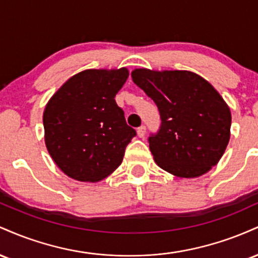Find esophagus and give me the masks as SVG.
<instances>
[{"instance_id":"34e87169","label":"esophagus","mask_w":258,"mask_h":258,"mask_svg":"<svg viewBox=\"0 0 258 258\" xmlns=\"http://www.w3.org/2000/svg\"><path fill=\"white\" fill-rule=\"evenodd\" d=\"M137 135H138V137H139V138H143L144 136H146V126H141V127H138V130H137Z\"/></svg>"}]
</instances>
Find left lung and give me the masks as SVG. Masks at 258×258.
I'll return each instance as SVG.
<instances>
[{
    "label": "left lung",
    "instance_id": "1",
    "mask_svg": "<svg viewBox=\"0 0 258 258\" xmlns=\"http://www.w3.org/2000/svg\"><path fill=\"white\" fill-rule=\"evenodd\" d=\"M131 75L159 109L161 126L148 139L158 166L182 178L209 172L230 138L232 115L220 93L186 70L135 69Z\"/></svg>",
    "mask_w": 258,
    "mask_h": 258
}]
</instances>
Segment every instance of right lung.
Returning <instances> with one entry per match:
<instances>
[{
    "label": "right lung",
    "mask_w": 258,
    "mask_h": 258,
    "mask_svg": "<svg viewBox=\"0 0 258 258\" xmlns=\"http://www.w3.org/2000/svg\"><path fill=\"white\" fill-rule=\"evenodd\" d=\"M127 78L126 68L85 70L68 80L47 103V150L70 178L98 182L122 162L127 144L136 136L115 102Z\"/></svg>",
    "instance_id": "add662e5"
}]
</instances>
